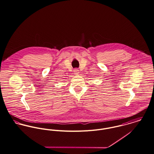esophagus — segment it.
Masks as SVG:
<instances>
[{
    "instance_id": "obj_1",
    "label": "esophagus",
    "mask_w": 154,
    "mask_h": 154,
    "mask_svg": "<svg viewBox=\"0 0 154 154\" xmlns=\"http://www.w3.org/2000/svg\"><path fill=\"white\" fill-rule=\"evenodd\" d=\"M73 72H74V73H75V75H78V74H79V70H78V69H75V70H73Z\"/></svg>"
}]
</instances>
